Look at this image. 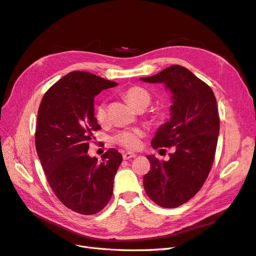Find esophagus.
<instances>
[{"instance_id": "obj_1", "label": "esophagus", "mask_w": 256, "mask_h": 256, "mask_svg": "<svg viewBox=\"0 0 256 256\" xmlns=\"http://www.w3.org/2000/svg\"><path fill=\"white\" fill-rule=\"evenodd\" d=\"M136 154H134V152H125V154H122V159L124 160H129L131 158H136Z\"/></svg>"}]
</instances>
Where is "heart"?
I'll list each match as a JSON object with an SVG mask.
<instances>
[{"label": "heart", "mask_w": 256, "mask_h": 256, "mask_svg": "<svg viewBox=\"0 0 256 256\" xmlns=\"http://www.w3.org/2000/svg\"><path fill=\"white\" fill-rule=\"evenodd\" d=\"M124 97L136 110L145 109L152 102V96L150 92L142 86H138V85L127 88L124 92ZM94 115L96 120L100 125H104L106 122V104L104 102H99L95 106ZM143 136L144 132L140 128L125 129L115 134L112 136V142L126 150H136L140 147L141 138H143Z\"/></svg>", "instance_id": "obj_1"}]
</instances>
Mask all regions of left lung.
I'll return each mask as SVG.
<instances>
[{
    "instance_id": "1",
    "label": "left lung",
    "mask_w": 256,
    "mask_h": 256,
    "mask_svg": "<svg viewBox=\"0 0 256 256\" xmlns=\"http://www.w3.org/2000/svg\"><path fill=\"white\" fill-rule=\"evenodd\" d=\"M147 83H164L172 92L171 118L152 140V148L175 147L168 161L148 154L150 172L144 189L152 200L175 208L194 196L210 172L218 142L220 118L212 90L180 65L141 78Z\"/></svg>"
}]
</instances>
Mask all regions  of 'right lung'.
<instances>
[{
  "mask_svg": "<svg viewBox=\"0 0 256 256\" xmlns=\"http://www.w3.org/2000/svg\"><path fill=\"white\" fill-rule=\"evenodd\" d=\"M116 85L90 72H69L46 92L38 109L35 144L46 177L60 202L81 214H97L109 203L122 160L114 148L102 161L88 154L100 129L95 97Z\"/></svg>",
  "mask_w": 256,
  "mask_h": 256,
  "instance_id": "right-lung-1",
  "label": "right lung"
}]
</instances>
